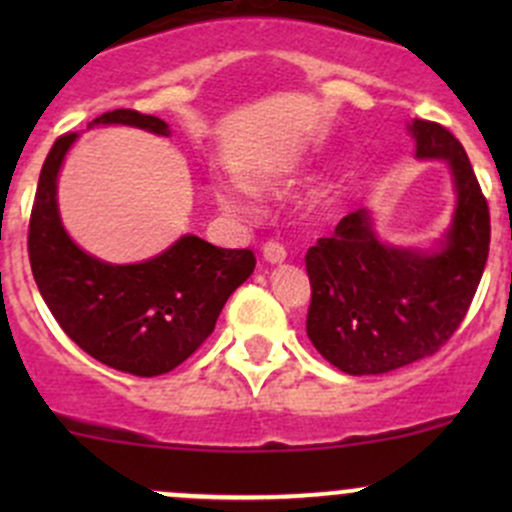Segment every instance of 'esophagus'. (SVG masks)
Here are the masks:
<instances>
[{"instance_id":"esophagus-1","label":"esophagus","mask_w":512,"mask_h":512,"mask_svg":"<svg viewBox=\"0 0 512 512\" xmlns=\"http://www.w3.org/2000/svg\"><path fill=\"white\" fill-rule=\"evenodd\" d=\"M262 257H265V262H270V265H282V262L287 260V250L280 245V242H265V247H262Z\"/></svg>"}]
</instances>
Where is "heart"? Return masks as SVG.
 <instances>
[{"instance_id": "b5f03b06", "label": "heart", "mask_w": 512, "mask_h": 512, "mask_svg": "<svg viewBox=\"0 0 512 512\" xmlns=\"http://www.w3.org/2000/svg\"><path fill=\"white\" fill-rule=\"evenodd\" d=\"M294 183L292 170L287 168H255L250 173H245V185L247 190L257 195H280L285 193L289 185ZM240 185H218L215 188V203L230 218L242 220L250 218L252 203L250 195Z\"/></svg>"}]
</instances>
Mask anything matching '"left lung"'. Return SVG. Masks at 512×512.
Returning a JSON list of instances; mask_svg holds the SVG:
<instances>
[{
  "instance_id": "8db88e82",
  "label": "left lung",
  "mask_w": 512,
  "mask_h": 512,
  "mask_svg": "<svg viewBox=\"0 0 512 512\" xmlns=\"http://www.w3.org/2000/svg\"><path fill=\"white\" fill-rule=\"evenodd\" d=\"M418 160L451 178V223L431 245H391L374 210L359 208L309 247L307 337L352 376H379L436 354L466 317L490 245V215L461 143L431 121L409 123Z\"/></svg>"
}]
</instances>
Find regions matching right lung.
<instances>
[{
  "label": "right lung",
  "mask_w": 512,
  "mask_h": 512,
  "mask_svg": "<svg viewBox=\"0 0 512 512\" xmlns=\"http://www.w3.org/2000/svg\"><path fill=\"white\" fill-rule=\"evenodd\" d=\"M94 126H131L170 136L156 116L116 108ZM79 133L61 136L41 165L29 220L36 287L59 327L86 354L133 376H158L183 364L213 334L227 297L255 270L250 250H223L180 235L156 257L113 265L89 255L59 213V173Z\"/></svg>",
  "instance_id": "1"
}]
</instances>
